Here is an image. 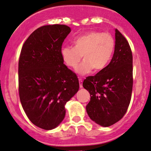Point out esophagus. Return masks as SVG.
Returning <instances> with one entry per match:
<instances>
[{
	"instance_id": "34e87169",
	"label": "esophagus",
	"mask_w": 151,
	"mask_h": 151,
	"mask_svg": "<svg viewBox=\"0 0 151 151\" xmlns=\"http://www.w3.org/2000/svg\"><path fill=\"white\" fill-rule=\"evenodd\" d=\"M79 86H80V88H82L83 87V79H81V78H79Z\"/></svg>"
}]
</instances>
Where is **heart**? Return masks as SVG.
<instances>
[{"mask_svg":"<svg viewBox=\"0 0 151 151\" xmlns=\"http://www.w3.org/2000/svg\"><path fill=\"white\" fill-rule=\"evenodd\" d=\"M73 46H63L60 50L62 59L67 66L75 68L80 74H86L93 70L99 72L106 68L115 50V41L109 33L97 31L88 32L74 39Z\"/></svg>","mask_w":151,"mask_h":151,"instance_id":"obj_1","label":"heart"}]
</instances>
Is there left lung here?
Wrapping results in <instances>:
<instances>
[{
    "instance_id": "8db88e82",
    "label": "left lung",
    "mask_w": 151,
    "mask_h": 151,
    "mask_svg": "<svg viewBox=\"0 0 151 151\" xmlns=\"http://www.w3.org/2000/svg\"><path fill=\"white\" fill-rule=\"evenodd\" d=\"M90 93L86 112L92 120L110 127L124 117L129 105L133 88V56L126 38L115 29V46L108 66L83 82Z\"/></svg>"
}]
</instances>
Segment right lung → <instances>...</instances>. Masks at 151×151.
<instances>
[{
    "label": "right lung",
    "mask_w": 151,
    "mask_h": 151,
    "mask_svg": "<svg viewBox=\"0 0 151 151\" xmlns=\"http://www.w3.org/2000/svg\"><path fill=\"white\" fill-rule=\"evenodd\" d=\"M70 32L65 24L39 27L26 40L19 55L21 104L29 119L45 130L60 124L65 104L79 88L77 74L63 63L60 55L63 41Z\"/></svg>",
    "instance_id": "add662e5"
}]
</instances>
